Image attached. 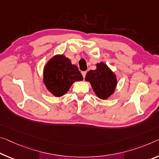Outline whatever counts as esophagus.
<instances>
[{"label": "esophagus", "mask_w": 159, "mask_h": 159, "mask_svg": "<svg viewBox=\"0 0 159 159\" xmlns=\"http://www.w3.org/2000/svg\"><path fill=\"white\" fill-rule=\"evenodd\" d=\"M81 74H82L83 77H84V79H85V75H86V72H85V71H82V72H81Z\"/></svg>", "instance_id": "obj_1"}]
</instances>
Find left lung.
<instances>
[{"label":"left lung","instance_id":"left-lung-1","mask_svg":"<svg viewBox=\"0 0 159 159\" xmlns=\"http://www.w3.org/2000/svg\"><path fill=\"white\" fill-rule=\"evenodd\" d=\"M85 80L89 81L98 98L107 100L115 93L117 79L116 75L104 62L96 64V69L86 74Z\"/></svg>","mask_w":159,"mask_h":159}]
</instances>
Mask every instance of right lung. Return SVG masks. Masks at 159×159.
Wrapping results in <instances>:
<instances>
[{"label":"right lung","instance_id":"add662e5","mask_svg":"<svg viewBox=\"0 0 159 159\" xmlns=\"http://www.w3.org/2000/svg\"><path fill=\"white\" fill-rule=\"evenodd\" d=\"M84 79L78 67L64 54H56L45 64L43 83L55 97H61L75 81Z\"/></svg>","mask_w":159,"mask_h":159}]
</instances>
